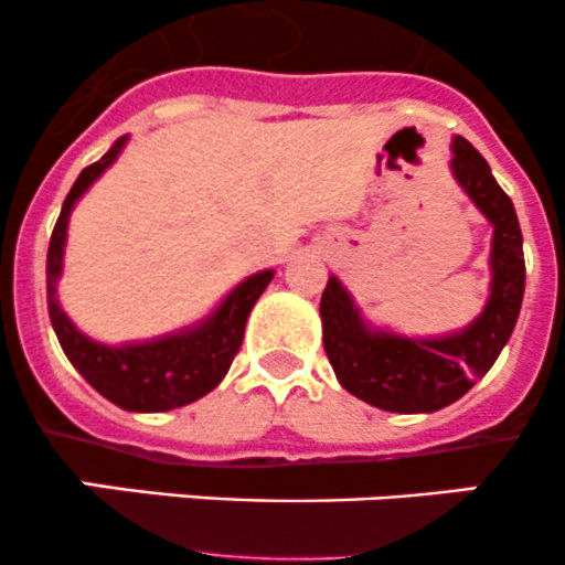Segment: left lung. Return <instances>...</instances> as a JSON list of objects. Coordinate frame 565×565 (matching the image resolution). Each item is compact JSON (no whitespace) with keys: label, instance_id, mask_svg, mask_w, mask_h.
<instances>
[{"label":"left lung","instance_id":"obj_1","mask_svg":"<svg viewBox=\"0 0 565 565\" xmlns=\"http://www.w3.org/2000/svg\"><path fill=\"white\" fill-rule=\"evenodd\" d=\"M451 152V172L461 191L494 226L492 287L481 315L459 333L409 339L369 328L335 276L328 278L319 300L324 352L339 383L388 413H435L465 396L498 361L522 309L525 254L514 202L470 141L457 136Z\"/></svg>","mask_w":565,"mask_h":565}]
</instances>
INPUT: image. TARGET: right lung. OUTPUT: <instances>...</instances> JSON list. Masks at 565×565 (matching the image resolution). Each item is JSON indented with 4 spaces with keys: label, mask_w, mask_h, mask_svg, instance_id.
<instances>
[{
    "label": "right lung",
    "mask_w": 565,
    "mask_h": 565,
    "mask_svg": "<svg viewBox=\"0 0 565 565\" xmlns=\"http://www.w3.org/2000/svg\"><path fill=\"white\" fill-rule=\"evenodd\" d=\"M128 136L117 139L100 161L84 169L65 196L62 213L56 218L45 259V298L54 333L65 350L67 361L76 372L93 385L100 396L130 413H163V409L185 407L210 393L230 372L237 350L243 344L246 322L259 295L273 281L276 270H259L237 284L224 303L199 324H191L161 339L141 341V344L108 347L87 339L76 324L67 319L56 300V281L62 276V256H65L67 221L73 207L89 185L117 161Z\"/></svg>",
    "instance_id": "obj_1"
}]
</instances>
